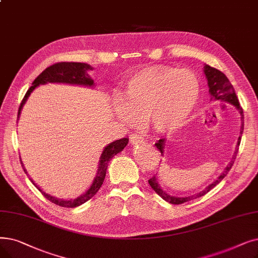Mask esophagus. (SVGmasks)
I'll return each mask as SVG.
<instances>
[{
	"instance_id": "34e87169",
	"label": "esophagus",
	"mask_w": 258,
	"mask_h": 258,
	"mask_svg": "<svg viewBox=\"0 0 258 258\" xmlns=\"http://www.w3.org/2000/svg\"><path fill=\"white\" fill-rule=\"evenodd\" d=\"M130 141L133 144H138V143H143L144 139H143V137L139 136L138 134H132V135L130 136Z\"/></svg>"
}]
</instances>
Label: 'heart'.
Instances as JSON below:
<instances>
[{"mask_svg":"<svg viewBox=\"0 0 258 258\" xmlns=\"http://www.w3.org/2000/svg\"><path fill=\"white\" fill-rule=\"evenodd\" d=\"M116 114L130 124L148 118L158 134L181 128L193 114L200 97L196 75L188 70L156 66L134 75L123 87Z\"/></svg>","mask_w":258,"mask_h":258,"instance_id":"obj_1","label":"heart"}]
</instances>
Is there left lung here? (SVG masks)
Instances as JSON below:
<instances>
[{
	"label": "left lung",
	"mask_w": 258,
	"mask_h": 258,
	"mask_svg": "<svg viewBox=\"0 0 258 258\" xmlns=\"http://www.w3.org/2000/svg\"><path fill=\"white\" fill-rule=\"evenodd\" d=\"M204 73L206 75V78L208 80V86H209V94H210V99L212 100H220V101H225L228 102L232 105L235 106V108L237 109V111L240 115V120H241V126H240V136L238 137V141L236 144V149H235L234 155L232 157V160L229 162V164L227 165V167L225 169L219 176L216 179V180L213 181L211 184H209L205 189L203 191H200L198 193H195L193 195H189V196H184V197H177V196H172L170 194H167L165 191H163L161 185L159 184V180H158V177H157V174L154 175L151 179H149V183L151 185V187L154 189V191L158 194L162 199H164L165 201L173 205H181L183 203H186V201H191L193 199H196L198 197H201L206 195L208 192H210L211 189L216 186L223 178L227 176V174L229 173V171L231 170V167L233 166L234 160L236 158L237 153H238V147L240 144V140H241V135H242V132H243V111L242 108L239 104L238 101V98L235 94L234 88L232 86V84L230 83L229 79L227 78V76L221 73L220 71L214 69V67H212L210 65H205L204 66ZM165 142L166 139L162 138L159 139L157 141V143H155V145L157 147L161 153V155L163 156L164 153V147H165Z\"/></svg>",
	"instance_id": "8db88e82"
}]
</instances>
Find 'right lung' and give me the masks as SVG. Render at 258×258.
Instances as JSON below:
<instances>
[{
    "mask_svg": "<svg viewBox=\"0 0 258 258\" xmlns=\"http://www.w3.org/2000/svg\"><path fill=\"white\" fill-rule=\"evenodd\" d=\"M92 70H94V69L91 65H88L86 63H78V62H60V63L53 64V65L47 67L45 71H43L36 78L35 81L32 82L31 87H29L23 100H22V103H21V105L19 107V111H18V120L20 118L22 108H23L24 104L27 101L28 97L30 96V94L33 92V89H35L36 87H38L40 85L47 84V83H64V84H71V85H82V86L93 87V86H95V82L91 78V76H89L87 73L88 71H92ZM127 143H128V138H122V139L110 142L109 144L106 145V147L103 149L101 156H100L98 171H97L96 177L94 178V181H93L92 185L89 186V188L85 193H83L81 196L77 197L75 199H62V198L54 197L50 194H47L44 192L42 188H40L31 178H29V179H30V181L35 184V186H37L39 191L49 201H51L52 204H55L57 206L64 207V208L79 207V206L83 205L84 203H86V201L91 199L93 196L96 195V193L99 191V188L101 187V185L104 181L106 169H107L109 160L113 158L115 155L122 152V150L126 147ZM22 166H23L24 172L27 174L23 163H22ZM27 176H28V174H27Z\"/></svg>",
    "mask_w": 258,
    "mask_h": 258,
    "instance_id": "add662e5",
    "label": "right lung"
}]
</instances>
